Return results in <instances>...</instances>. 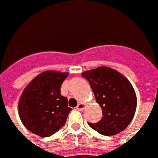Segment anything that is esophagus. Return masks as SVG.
<instances>
[{"instance_id":"esophagus-1","label":"esophagus","mask_w":158,"mask_h":158,"mask_svg":"<svg viewBox=\"0 0 158 158\" xmlns=\"http://www.w3.org/2000/svg\"><path fill=\"white\" fill-rule=\"evenodd\" d=\"M84 108H85V104L82 103H79L77 106V109L79 111H82Z\"/></svg>"}]
</instances>
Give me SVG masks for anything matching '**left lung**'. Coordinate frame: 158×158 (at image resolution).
<instances>
[{
	"label": "left lung",
	"instance_id": "obj_1",
	"mask_svg": "<svg viewBox=\"0 0 158 158\" xmlns=\"http://www.w3.org/2000/svg\"><path fill=\"white\" fill-rule=\"evenodd\" d=\"M81 76L89 81L103 111L99 122L88 125L103 135H114L124 131L133 119L137 105L135 92L128 79L108 67L86 71Z\"/></svg>",
	"mask_w": 158,
	"mask_h": 158
}]
</instances>
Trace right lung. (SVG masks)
Returning <instances> with one entry per match:
<instances>
[{"label":"right lung","instance_id":"1","mask_svg":"<svg viewBox=\"0 0 158 158\" xmlns=\"http://www.w3.org/2000/svg\"><path fill=\"white\" fill-rule=\"evenodd\" d=\"M68 76V73L44 72L26 86L19 102V115L31 133L49 137L65 125L72 108L60 94V87Z\"/></svg>","mask_w":158,"mask_h":158}]
</instances>
